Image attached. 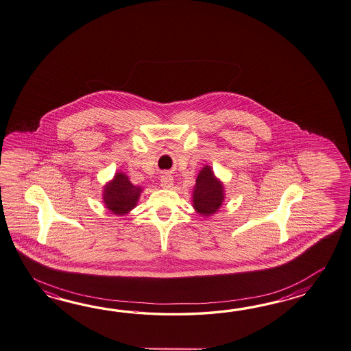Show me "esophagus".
Returning a JSON list of instances; mask_svg holds the SVG:
<instances>
[{
  "label": "esophagus",
  "instance_id": "1",
  "mask_svg": "<svg viewBox=\"0 0 351 351\" xmlns=\"http://www.w3.org/2000/svg\"><path fill=\"white\" fill-rule=\"evenodd\" d=\"M173 185V179L170 173H164L161 178V186L164 189H170Z\"/></svg>",
  "mask_w": 351,
  "mask_h": 351
}]
</instances>
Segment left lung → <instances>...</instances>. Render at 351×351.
Returning a JSON list of instances; mask_svg holds the SVG:
<instances>
[{"label": "left lung", "instance_id": "left-lung-1", "mask_svg": "<svg viewBox=\"0 0 351 351\" xmlns=\"http://www.w3.org/2000/svg\"><path fill=\"white\" fill-rule=\"evenodd\" d=\"M224 202L223 182L214 175L210 166H204L196 178L193 191V206L202 217H210Z\"/></svg>", "mask_w": 351, "mask_h": 351}]
</instances>
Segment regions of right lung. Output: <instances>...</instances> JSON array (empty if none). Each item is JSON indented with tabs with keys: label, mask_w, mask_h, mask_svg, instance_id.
I'll return each mask as SVG.
<instances>
[{
	"label": "right lung",
	"mask_w": 351,
	"mask_h": 351,
	"mask_svg": "<svg viewBox=\"0 0 351 351\" xmlns=\"http://www.w3.org/2000/svg\"><path fill=\"white\" fill-rule=\"evenodd\" d=\"M141 193L142 187L134 186L125 173L117 172L103 189V202L110 213L125 215L137 205Z\"/></svg>",
	"instance_id": "1"
}]
</instances>
